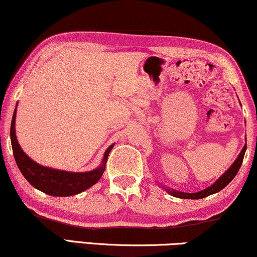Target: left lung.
Instances as JSON below:
<instances>
[{"instance_id": "1", "label": "left lung", "mask_w": 257, "mask_h": 257, "mask_svg": "<svg viewBox=\"0 0 257 257\" xmlns=\"http://www.w3.org/2000/svg\"><path fill=\"white\" fill-rule=\"evenodd\" d=\"M245 151H246V139H245L244 147L242 148L241 153H239L236 160L233 161V164L231 165V166H230L228 170L224 172V173L220 175V177L215 181V183H213L212 185H210L209 187L204 188V190L198 191V192H194V193H186V192H181V191L173 190V188L164 187L165 191H166L167 193H170L171 196L181 198V199H201V198H205L207 196H211V194H213V193L219 192L220 190H223V188L225 187L226 185H228L230 181L233 179V178H235L237 172L239 171V168H241V165L243 162V158H244Z\"/></svg>"}]
</instances>
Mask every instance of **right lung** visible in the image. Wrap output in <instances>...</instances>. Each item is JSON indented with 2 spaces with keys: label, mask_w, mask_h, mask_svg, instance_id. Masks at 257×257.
<instances>
[{
  "label": "right lung",
  "mask_w": 257,
  "mask_h": 257,
  "mask_svg": "<svg viewBox=\"0 0 257 257\" xmlns=\"http://www.w3.org/2000/svg\"><path fill=\"white\" fill-rule=\"evenodd\" d=\"M15 118L16 108L14 110L11 125L12 148L19 170L21 171L22 175L32 186L41 191V192L50 194V196L69 197L84 192L100 179L103 172L105 171L106 160H108L109 153L112 149L113 144L106 148L102 162L95 170L89 172H67L56 170V168L46 167L38 164L22 151L20 144L18 142V138H16Z\"/></svg>",
  "instance_id": "add662e5"
}]
</instances>
